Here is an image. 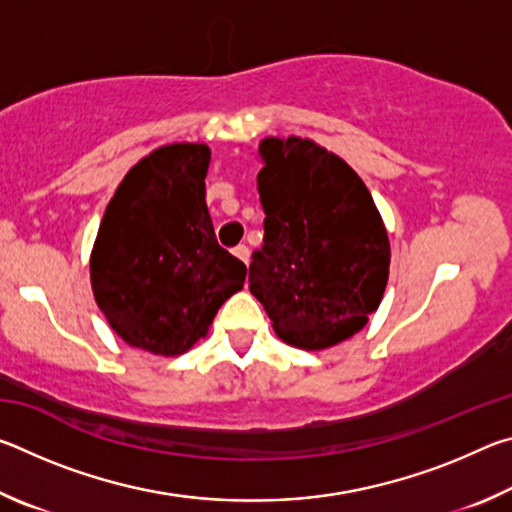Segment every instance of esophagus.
<instances>
[{
  "label": "esophagus",
  "instance_id": "esophagus-1",
  "mask_svg": "<svg viewBox=\"0 0 512 512\" xmlns=\"http://www.w3.org/2000/svg\"><path fill=\"white\" fill-rule=\"evenodd\" d=\"M232 253H235V257H237V259H241V262L248 264V259H250V250H248V246L239 244V246L232 248Z\"/></svg>",
  "mask_w": 512,
  "mask_h": 512
}]
</instances>
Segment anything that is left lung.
Listing matches in <instances>:
<instances>
[{
  "label": "left lung",
  "mask_w": 512,
  "mask_h": 512,
  "mask_svg": "<svg viewBox=\"0 0 512 512\" xmlns=\"http://www.w3.org/2000/svg\"><path fill=\"white\" fill-rule=\"evenodd\" d=\"M264 244L250 293L275 334L302 350L350 339L384 298L391 244L375 201L348 162L291 135L259 142Z\"/></svg>",
  "instance_id": "1"
}]
</instances>
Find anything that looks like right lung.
Segmentation results:
<instances>
[{
  "mask_svg": "<svg viewBox=\"0 0 512 512\" xmlns=\"http://www.w3.org/2000/svg\"><path fill=\"white\" fill-rule=\"evenodd\" d=\"M212 151L160 146L121 180L90 255L99 309L119 339L178 357L205 339L216 311L244 289L246 264L219 246L205 203Z\"/></svg>",
  "mask_w": 512,
  "mask_h": 512,
  "instance_id": "obj_1",
  "label": "right lung"
}]
</instances>
